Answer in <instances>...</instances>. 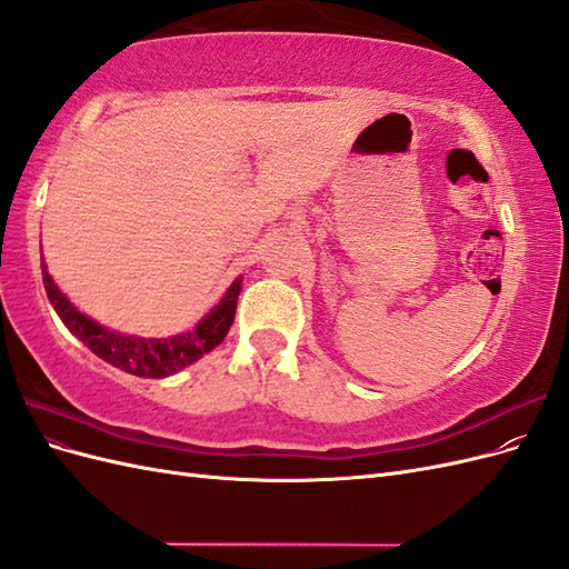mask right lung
Segmentation results:
<instances>
[{
    "mask_svg": "<svg viewBox=\"0 0 569 569\" xmlns=\"http://www.w3.org/2000/svg\"><path fill=\"white\" fill-rule=\"evenodd\" d=\"M42 282L51 306H54V311L59 313L68 330H71L84 347H90L92 353L104 358L107 363L137 377H168L187 368L189 363H194L203 353L216 349L230 330V325L234 320L239 289H242L239 287L242 280H234L232 287L226 291V297L218 301L213 311L206 316L192 332L170 339H140L111 332L107 327L97 325L94 320L84 318L78 308L61 295L54 280H51V274L47 272L44 261Z\"/></svg>",
    "mask_w": 569,
    "mask_h": 569,
    "instance_id": "obj_1",
    "label": "right lung"
}]
</instances>
